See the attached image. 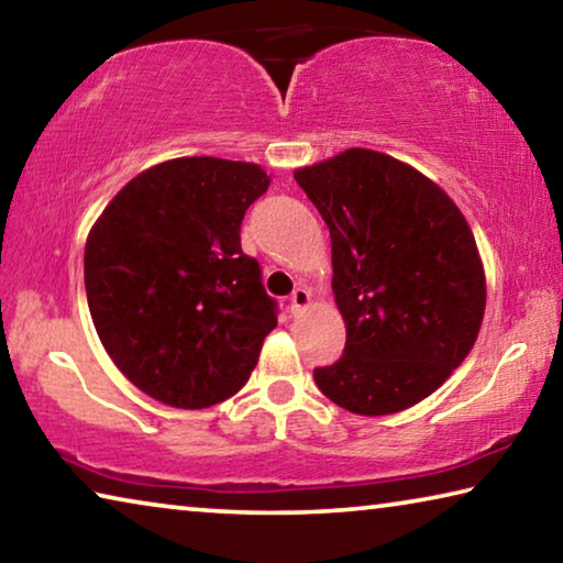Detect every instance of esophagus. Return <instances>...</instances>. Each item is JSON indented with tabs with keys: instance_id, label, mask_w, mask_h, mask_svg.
Masks as SVG:
<instances>
[{
	"instance_id": "esophagus-1",
	"label": "esophagus",
	"mask_w": 563,
	"mask_h": 563,
	"mask_svg": "<svg viewBox=\"0 0 563 563\" xmlns=\"http://www.w3.org/2000/svg\"><path fill=\"white\" fill-rule=\"evenodd\" d=\"M308 302H310V292L306 288H296L290 296V313L292 316L302 313V310L308 308Z\"/></svg>"
}]
</instances>
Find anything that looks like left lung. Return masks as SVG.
<instances>
[{"instance_id":"1","label":"left lung","mask_w":563,"mask_h":563,"mask_svg":"<svg viewBox=\"0 0 563 563\" xmlns=\"http://www.w3.org/2000/svg\"><path fill=\"white\" fill-rule=\"evenodd\" d=\"M333 243V296L345 320L341 361L313 371L358 416L416 406L476 343L486 278L474 233L449 195L373 150L296 169Z\"/></svg>"}]
</instances>
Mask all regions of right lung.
I'll return each mask as SVG.
<instances>
[{
    "label": "right lung",
    "mask_w": 563,
    "mask_h": 563,
    "mask_svg": "<svg viewBox=\"0 0 563 563\" xmlns=\"http://www.w3.org/2000/svg\"><path fill=\"white\" fill-rule=\"evenodd\" d=\"M267 185L253 163L169 159L124 185L87 238L97 335L159 404L195 410L235 396L278 325L261 265L240 247L245 210Z\"/></svg>",
    "instance_id": "add662e5"
}]
</instances>
